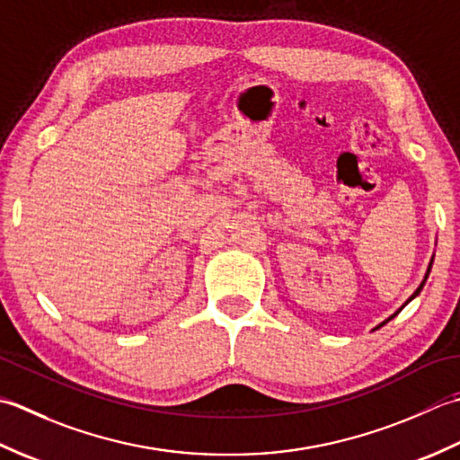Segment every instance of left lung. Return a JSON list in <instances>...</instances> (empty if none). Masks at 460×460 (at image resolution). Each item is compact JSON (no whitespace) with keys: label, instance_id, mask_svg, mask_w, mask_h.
Listing matches in <instances>:
<instances>
[{"label":"left lung","instance_id":"obj_1","mask_svg":"<svg viewBox=\"0 0 460 460\" xmlns=\"http://www.w3.org/2000/svg\"><path fill=\"white\" fill-rule=\"evenodd\" d=\"M430 266H433V261H430V264H429V270H427V276H429V271H430ZM427 276H425V279H427ZM423 286H425V282H423V284H420V286L417 288V292H415L413 296H411V297L407 299V302H411V299H413V297H417V296H419V292H420V289H423ZM397 314H399V312H397ZM397 314H395V315H397ZM395 315H391V317H389V320H393V317H395ZM389 320H387V322H389ZM387 322H383L381 325H385ZM381 325H377V327H381Z\"/></svg>","mask_w":460,"mask_h":460}]
</instances>
